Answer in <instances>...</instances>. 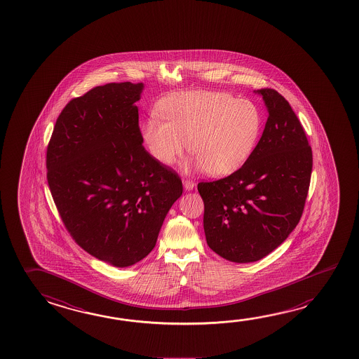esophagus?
<instances>
[{
  "instance_id": "obj_1",
  "label": "esophagus",
  "mask_w": 359,
  "mask_h": 359,
  "mask_svg": "<svg viewBox=\"0 0 359 359\" xmlns=\"http://www.w3.org/2000/svg\"><path fill=\"white\" fill-rule=\"evenodd\" d=\"M182 185H184V189H185V190H188V191H190V190H193V189L195 188V182H191V180H184V182H182Z\"/></svg>"
}]
</instances>
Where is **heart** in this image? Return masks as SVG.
I'll use <instances>...</instances> for the list:
<instances>
[{
	"label": "heart",
	"mask_w": 359,
	"mask_h": 359,
	"mask_svg": "<svg viewBox=\"0 0 359 359\" xmlns=\"http://www.w3.org/2000/svg\"><path fill=\"white\" fill-rule=\"evenodd\" d=\"M165 120L149 117L142 140L152 158L171 165L187 142L194 154L184 170L204 169L208 175L226 177L245 164L262 131V114L251 101L224 92L190 90L175 93L160 104Z\"/></svg>",
	"instance_id": "obj_1"
}]
</instances>
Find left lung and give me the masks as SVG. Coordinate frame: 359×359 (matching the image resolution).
Instances as JSON below:
<instances>
[{
	"mask_svg": "<svg viewBox=\"0 0 359 359\" xmlns=\"http://www.w3.org/2000/svg\"><path fill=\"white\" fill-rule=\"evenodd\" d=\"M255 93L269 118L251 156L229 177L198 184L208 245L236 264L264 258L295 229L313 169L311 147L289 102L275 89Z\"/></svg>",
	"mask_w": 359,
	"mask_h": 359,
	"instance_id": "8db88e82",
	"label": "left lung"
}]
</instances>
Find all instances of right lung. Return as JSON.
Here are the masks:
<instances>
[{"mask_svg": "<svg viewBox=\"0 0 359 359\" xmlns=\"http://www.w3.org/2000/svg\"><path fill=\"white\" fill-rule=\"evenodd\" d=\"M144 83H108L74 98L57 117L46 151L48 184L70 236L114 267L145 258L172 204L175 171L146 151L140 133Z\"/></svg>", "mask_w": 359, "mask_h": 359, "instance_id": "add662e5", "label": "right lung"}]
</instances>
